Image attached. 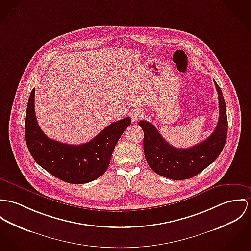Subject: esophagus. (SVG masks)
I'll list each match as a JSON object with an SVG mask.
<instances>
[{
    "mask_svg": "<svg viewBox=\"0 0 251 251\" xmlns=\"http://www.w3.org/2000/svg\"><path fill=\"white\" fill-rule=\"evenodd\" d=\"M131 115H132V120H133L134 122H136L137 120L141 119L143 116H145V113H144V111L138 109V110L133 111Z\"/></svg>",
    "mask_w": 251,
    "mask_h": 251,
    "instance_id": "esophagus-1",
    "label": "esophagus"
}]
</instances>
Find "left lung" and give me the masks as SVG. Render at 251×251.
<instances>
[{
	"instance_id": "1",
	"label": "left lung",
	"mask_w": 251,
	"mask_h": 251,
	"mask_svg": "<svg viewBox=\"0 0 251 251\" xmlns=\"http://www.w3.org/2000/svg\"><path fill=\"white\" fill-rule=\"evenodd\" d=\"M214 84L219 97V121L209 137L193 147L176 148L161 136L152 123L145 120L138 122L144 133L145 158L155 173L176 180L187 179L204 170L223 151L228 127L226 106L222 90L215 80Z\"/></svg>"
}]
</instances>
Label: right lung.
Here are the masks:
<instances>
[{"instance_id":"right-lung-1","label":"right lung","mask_w":251,"mask_h":251,"mask_svg":"<svg viewBox=\"0 0 251 251\" xmlns=\"http://www.w3.org/2000/svg\"><path fill=\"white\" fill-rule=\"evenodd\" d=\"M35 89L29 96L25 136L29 153L46 171L59 179L83 184L106 172L117 141L131 124L130 116L113 122L91 141L71 145L50 139L39 127L34 110Z\"/></svg>"}]
</instances>
